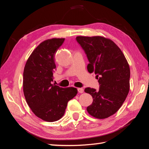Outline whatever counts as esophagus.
Here are the masks:
<instances>
[{
    "label": "esophagus",
    "mask_w": 149,
    "mask_h": 149,
    "mask_svg": "<svg viewBox=\"0 0 149 149\" xmlns=\"http://www.w3.org/2000/svg\"><path fill=\"white\" fill-rule=\"evenodd\" d=\"M78 91L79 93H83L84 88H78Z\"/></svg>",
    "instance_id": "1"
}]
</instances>
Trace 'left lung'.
Here are the masks:
<instances>
[{"instance_id":"left-lung-1","label":"left lung","mask_w":149,"mask_h":149,"mask_svg":"<svg viewBox=\"0 0 149 149\" xmlns=\"http://www.w3.org/2000/svg\"><path fill=\"white\" fill-rule=\"evenodd\" d=\"M78 43L84 49L89 64L88 71L94 72L100 88L87 87L93 102L87 108L95 118L109 117L119 110L130 91V66L120 49L113 41L101 36H78Z\"/></svg>"}]
</instances>
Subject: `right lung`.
<instances>
[{
  "mask_svg": "<svg viewBox=\"0 0 149 149\" xmlns=\"http://www.w3.org/2000/svg\"><path fill=\"white\" fill-rule=\"evenodd\" d=\"M65 39H48L39 44L26 62L24 71V93L29 107L36 116L47 122L63 116L68 102L78 91L52 84L56 70L55 54Z\"/></svg>",
  "mask_w": 149,
  "mask_h": 149,
  "instance_id": "right-lung-1",
  "label": "right lung"
}]
</instances>
